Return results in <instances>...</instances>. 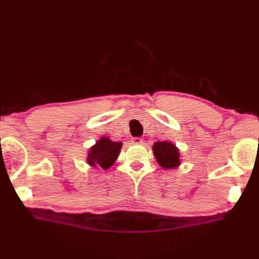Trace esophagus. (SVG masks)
<instances>
[{
    "label": "esophagus",
    "instance_id": "obj_1",
    "mask_svg": "<svg viewBox=\"0 0 259 259\" xmlns=\"http://www.w3.org/2000/svg\"><path fill=\"white\" fill-rule=\"evenodd\" d=\"M133 144H136V145H142L144 144V139H141V138H139V137H137V138H133Z\"/></svg>",
    "mask_w": 259,
    "mask_h": 259
}]
</instances>
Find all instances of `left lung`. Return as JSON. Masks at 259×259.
Listing matches in <instances>:
<instances>
[{"label":"left lung","mask_w":259,"mask_h":259,"mask_svg":"<svg viewBox=\"0 0 259 259\" xmlns=\"http://www.w3.org/2000/svg\"><path fill=\"white\" fill-rule=\"evenodd\" d=\"M157 162L164 169H174L180 164L179 149L171 142L158 141L152 147Z\"/></svg>","instance_id":"8db88e82"}]
</instances>
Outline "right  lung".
Returning <instances> with one entry per match:
<instances>
[{
    "label": "right lung",
    "instance_id": "add662e5",
    "mask_svg": "<svg viewBox=\"0 0 259 259\" xmlns=\"http://www.w3.org/2000/svg\"><path fill=\"white\" fill-rule=\"evenodd\" d=\"M121 147H122V142H114L107 137H102L95 146L90 148L87 162L92 167L99 166L106 170L117 160Z\"/></svg>",
    "mask_w": 259,
    "mask_h": 259
}]
</instances>
